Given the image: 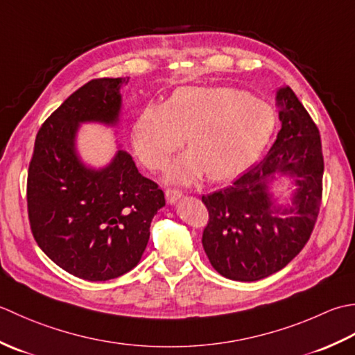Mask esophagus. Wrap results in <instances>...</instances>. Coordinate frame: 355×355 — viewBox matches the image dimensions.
Returning <instances> with one entry per match:
<instances>
[{
  "label": "esophagus",
  "instance_id": "esophagus-1",
  "mask_svg": "<svg viewBox=\"0 0 355 355\" xmlns=\"http://www.w3.org/2000/svg\"><path fill=\"white\" fill-rule=\"evenodd\" d=\"M180 198H182V191L180 190H176V188H168V190H165V199H167L168 204H175Z\"/></svg>",
  "mask_w": 355,
  "mask_h": 355
}]
</instances>
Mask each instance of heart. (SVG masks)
<instances>
[{
  "label": "heart",
  "mask_w": 355,
  "mask_h": 355,
  "mask_svg": "<svg viewBox=\"0 0 355 355\" xmlns=\"http://www.w3.org/2000/svg\"><path fill=\"white\" fill-rule=\"evenodd\" d=\"M276 112L265 101L233 87H180L161 104L144 107L132 142L150 170L167 167L184 146L190 151L168 170V179L193 184L205 175L220 182L254 164L271 141ZM186 139H183V136Z\"/></svg>",
  "instance_id": "obj_1"
}]
</instances>
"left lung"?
<instances>
[{
	"instance_id": "8db88e82",
	"label": "left lung",
	"mask_w": 355,
	"mask_h": 355,
	"mask_svg": "<svg viewBox=\"0 0 355 355\" xmlns=\"http://www.w3.org/2000/svg\"><path fill=\"white\" fill-rule=\"evenodd\" d=\"M277 139L262 161L233 185L202 196L208 223L202 245L223 277L256 282L280 271L305 247L322 204L323 155L319 128L289 87L277 90ZM295 179L292 202L276 206L269 184Z\"/></svg>"
}]
</instances>
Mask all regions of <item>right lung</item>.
Wrapping results in <instances>:
<instances>
[{
	"label": "right lung",
	"mask_w": 355,
	"mask_h": 355,
	"mask_svg": "<svg viewBox=\"0 0 355 355\" xmlns=\"http://www.w3.org/2000/svg\"><path fill=\"white\" fill-rule=\"evenodd\" d=\"M128 78L92 79L41 125L27 175V209L38 247L73 276L104 282L139 263L150 223L165 205L164 191L118 150L104 168L79 159L84 122L116 125Z\"/></svg>",
	"instance_id": "add662e5"
}]
</instances>
